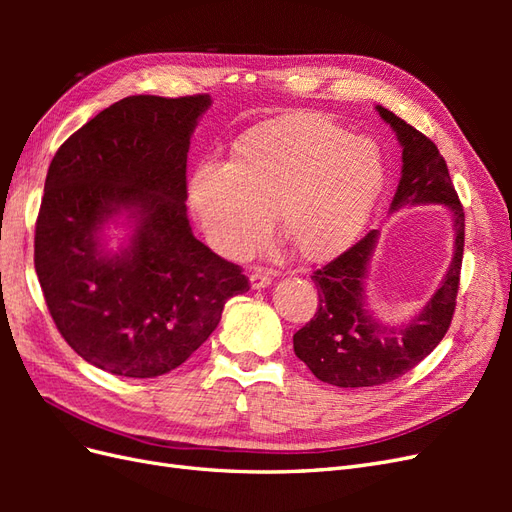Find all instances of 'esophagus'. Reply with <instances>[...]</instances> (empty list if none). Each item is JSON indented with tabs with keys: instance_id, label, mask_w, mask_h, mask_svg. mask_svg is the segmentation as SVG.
Masks as SVG:
<instances>
[{
	"instance_id": "34e87169",
	"label": "esophagus",
	"mask_w": 512,
	"mask_h": 512,
	"mask_svg": "<svg viewBox=\"0 0 512 512\" xmlns=\"http://www.w3.org/2000/svg\"><path fill=\"white\" fill-rule=\"evenodd\" d=\"M271 282H273V273H271L269 269H256V271H252V275H250V284H252L254 290L267 288Z\"/></svg>"
}]
</instances>
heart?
<instances>
[{
  "label": "heart",
  "mask_w": 512,
  "mask_h": 512,
  "mask_svg": "<svg viewBox=\"0 0 512 512\" xmlns=\"http://www.w3.org/2000/svg\"><path fill=\"white\" fill-rule=\"evenodd\" d=\"M384 185L374 141L335 121L292 113L256 123L230 160L198 164L190 203L209 241L226 256L256 250L271 224L299 258L320 262L359 237Z\"/></svg>",
  "instance_id": "1"
}]
</instances>
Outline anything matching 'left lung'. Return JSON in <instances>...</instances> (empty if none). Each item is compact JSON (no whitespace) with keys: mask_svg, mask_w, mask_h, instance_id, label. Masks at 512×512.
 <instances>
[{"mask_svg":"<svg viewBox=\"0 0 512 512\" xmlns=\"http://www.w3.org/2000/svg\"><path fill=\"white\" fill-rule=\"evenodd\" d=\"M376 108L393 128L404 162L391 213L412 205L448 207L455 230V250L438 290L421 312L404 324H384L367 307L365 280L378 243V230H371L348 252L314 271L312 280L320 303L314 318L294 333V354L318 380L339 389L393 382L442 342L455 312L466 237V215L438 147L389 108Z\"/></svg>","mask_w":512,"mask_h":512,"instance_id":"1","label":"left lung"}]
</instances>
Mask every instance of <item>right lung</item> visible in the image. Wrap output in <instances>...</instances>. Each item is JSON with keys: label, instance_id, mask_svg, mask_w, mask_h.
<instances>
[{"label": "right lung", "instance_id": "obj_1", "mask_svg": "<svg viewBox=\"0 0 512 512\" xmlns=\"http://www.w3.org/2000/svg\"><path fill=\"white\" fill-rule=\"evenodd\" d=\"M211 96H130L76 130L44 181L34 265L68 346L108 374L156 378L185 363L250 290L188 220L190 138ZM121 217L119 253L103 230Z\"/></svg>", "mask_w": 512, "mask_h": 512}]
</instances>
